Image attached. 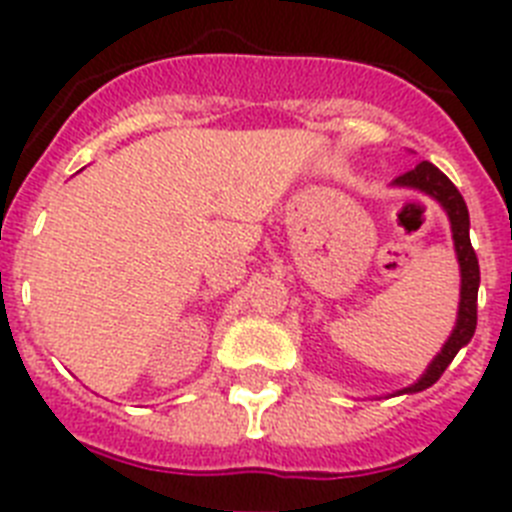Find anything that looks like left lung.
Returning <instances> with one entry per match:
<instances>
[{
  "label": "left lung",
  "instance_id": "8db88e82",
  "mask_svg": "<svg viewBox=\"0 0 512 512\" xmlns=\"http://www.w3.org/2000/svg\"><path fill=\"white\" fill-rule=\"evenodd\" d=\"M392 187H405L415 189V192L428 194L431 200H436L443 207L446 217H449L451 225V238H454V251L456 261H459V310H456V323L451 336L446 338V343L441 346L433 361L425 366V372L415 379L413 384L397 390L395 395H415V392L428 390L431 384H436L441 379V374L446 372V366L454 361V356L459 354L461 348L467 346L474 336V328H477V292H479V261L477 253H474L472 241H469V210L464 197L459 194V189L451 184V179L446 174L436 169L428 161H420L413 171L397 176Z\"/></svg>",
  "mask_w": 512,
  "mask_h": 512
}]
</instances>
